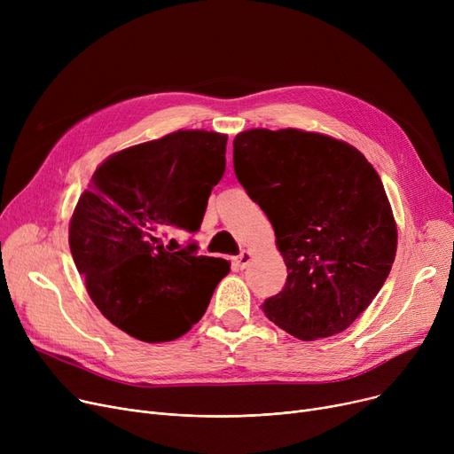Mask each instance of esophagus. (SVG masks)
<instances>
[{
    "mask_svg": "<svg viewBox=\"0 0 454 454\" xmlns=\"http://www.w3.org/2000/svg\"><path fill=\"white\" fill-rule=\"evenodd\" d=\"M250 259H252V254L248 252V250H243L239 255H237V257H233V263L237 265V267H239L241 270L243 269H247L248 267V263H250Z\"/></svg>",
    "mask_w": 454,
    "mask_h": 454,
    "instance_id": "1",
    "label": "esophagus"
}]
</instances>
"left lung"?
Segmentation results:
<instances>
[{
	"label": "left lung",
	"mask_w": 454,
	"mask_h": 454,
	"mask_svg": "<svg viewBox=\"0 0 454 454\" xmlns=\"http://www.w3.org/2000/svg\"><path fill=\"white\" fill-rule=\"evenodd\" d=\"M233 169L267 213L287 283L269 320L300 340L348 329L387 281L394 213L373 165L349 143L298 129H252L233 139Z\"/></svg>",
	"instance_id": "1"
}]
</instances>
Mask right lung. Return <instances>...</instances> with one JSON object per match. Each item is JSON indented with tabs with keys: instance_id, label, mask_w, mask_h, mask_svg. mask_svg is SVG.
I'll use <instances>...</instances> for the list:
<instances>
[{
	"instance_id": "obj_1",
	"label": "right lung",
	"mask_w": 454,
	"mask_h": 454,
	"mask_svg": "<svg viewBox=\"0 0 454 454\" xmlns=\"http://www.w3.org/2000/svg\"><path fill=\"white\" fill-rule=\"evenodd\" d=\"M228 136L176 130L108 156L69 221V248L91 301L143 342H169L206 313L230 272L197 245L173 252L160 233L197 231L226 169Z\"/></svg>"
}]
</instances>
